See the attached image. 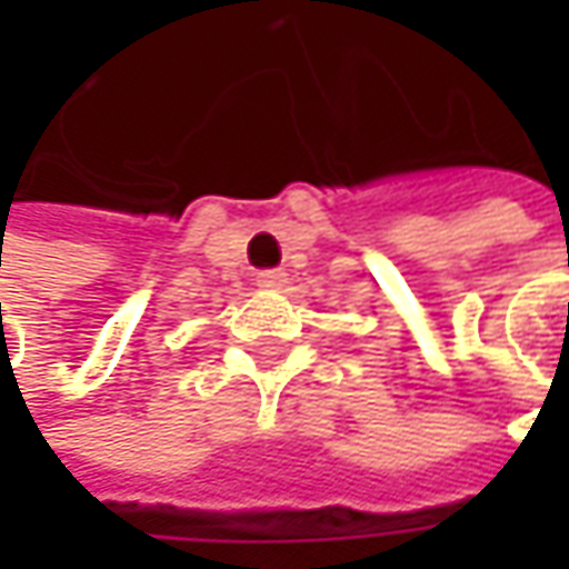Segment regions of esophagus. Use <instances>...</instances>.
<instances>
[{
	"label": "esophagus",
	"instance_id": "34e87169",
	"mask_svg": "<svg viewBox=\"0 0 569 569\" xmlns=\"http://www.w3.org/2000/svg\"><path fill=\"white\" fill-rule=\"evenodd\" d=\"M256 281H259L262 288H281L288 278H284V272H281V269H266V272L256 274Z\"/></svg>",
	"mask_w": 569,
	"mask_h": 569
}]
</instances>
